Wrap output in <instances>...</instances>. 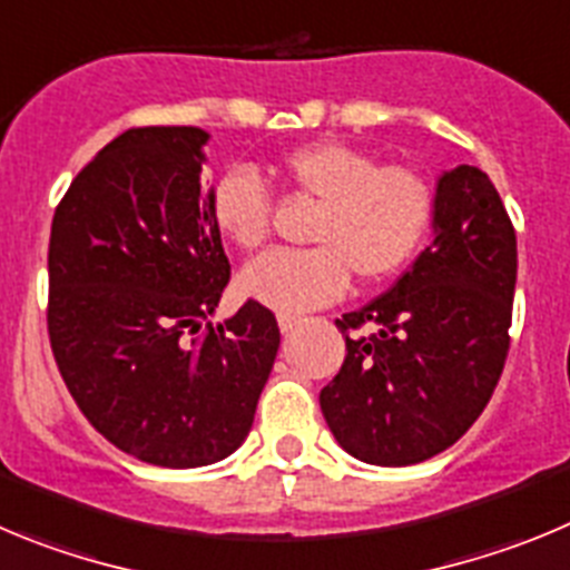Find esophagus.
I'll use <instances>...</instances> for the list:
<instances>
[{"instance_id": "esophagus-1", "label": "esophagus", "mask_w": 570, "mask_h": 570, "mask_svg": "<svg viewBox=\"0 0 570 570\" xmlns=\"http://www.w3.org/2000/svg\"><path fill=\"white\" fill-rule=\"evenodd\" d=\"M278 326H281V332H284V335H289V332H295L297 326H301V317L289 315V312H281Z\"/></svg>"}]
</instances>
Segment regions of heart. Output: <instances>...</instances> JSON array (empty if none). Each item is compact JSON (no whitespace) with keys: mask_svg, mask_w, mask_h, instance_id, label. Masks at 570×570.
I'll return each instance as SVG.
<instances>
[{"mask_svg":"<svg viewBox=\"0 0 570 570\" xmlns=\"http://www.w3.org/2000/svg\"><path fill=\"white\" fill-rule=\"evenodd\" d=\"M275 173L289 193L317 204L306 224L312 247L273 249L240 273V292L269 309L332 304L352 273L363 284L392 278L432 229V181L409 164H377L363 147L312 141L286 153ZM209 213L238 249H258L273 229V198L253 167H233L215 181Z\"/></svg>","mask_w":570,"mask_h":570,"instance_id":"obj_1","label":"heart"}]
</instances>
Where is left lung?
Returning a JSON list of instances; mask_svg holds the SVG:
<instances>
[{"mask_svg": "<svg viewBox=\"0 0 570 570\" xmlns=\"http://www.w3.org/2000/svg\"><path fill=\"white\" fill-rule=\"evenodd\" d=\"M432 227L392 289L335 321L346 361L321 412L363 463H423L458 443L509 355L517 235L491 178L469 164L443 173Z\"/></svg>", "mask_w": 570, "mask_h": 570, "instance_id": "obj_1", "label": "left lung"}]
</instances>
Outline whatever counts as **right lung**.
Segmentation results:
<instances>
[{"mask_svg": "<svg viewBox=\"0 0 570 570\" xmlns=\"http://www.w3.org/2000/svg\"><path fill=\"white\" fill-rule=\"evenodd\" d=\"M198 127H132L59 202L48 249V335L61 381L96 432L141 463L229 458L278 355L258 301L207 321L229 284L202 187Z\"/></svg>", "mask_w": 570, "mask_h": 570, "instance_id": "add662e5", "label": "right lung"}]
</instances>
